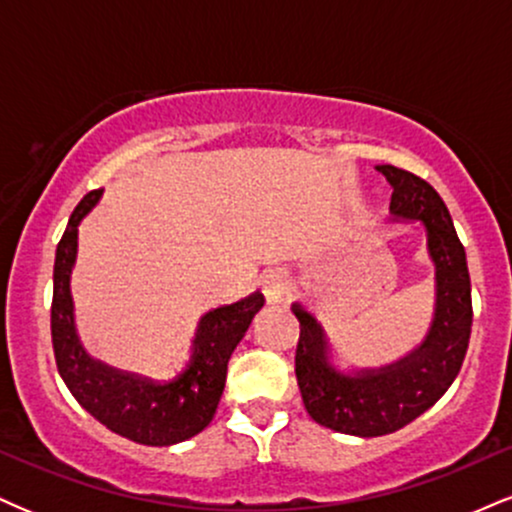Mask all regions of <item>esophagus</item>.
<instances>
[{
  "label": "esophagus",
  "instance_id": "1",
  "mask_svg": "<svg viewBox=\"0 0 512 512\" xmlns=\"http://www.w3.org/2000/svg\"><path fill=\"white\" fill-rule=\"evenodd\" d=\"M264 298H267L269 305H281L291 298V281L283 272H269L264 276Z\"/></svg>",
  "mask_w": 512,
  "mask_h": 512
}]
</instances>
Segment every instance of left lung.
<instances>
[{"instance_id":"1","label":"left lung","mask_w":512,"mask_h":512,"mask_svg":"<svg viewBox=\"0 0 512 512\" xmlns=\"http://www.w3.org/2000/svg\"><path fill=\"white\" fill-rule=\"evenodd\" d=\"M377 171L391 183L393 221H420L434 264L436 303L427 336L408 355L384 367L343 372L331 362L324 326L300 303L295 377L305 410L317 424L350 436L398 432L439 400L463 367L472 331V286L465 248L455 233L441 195L420 176L381 164Z\"/></svg>"}]
</instances>
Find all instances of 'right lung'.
Returning a JSON list of instances; mask_svg holds the SVG:
<instances>
[{
	"mask_svg": "<svg viewBox=\"0 0 512 512\" xmlns=\"http://www.w3.org/2000/svg\"><path fill=\"white\" fill-rule=\"evenodd\" d=\"M104 190H90L73 209L57 245L52 295V346L57 367L71 396L97 422L143 446H174L200 434L212 422L224 393L226 367L264 295L250 293L238 303L209 310L197 324L186 367L169 381L121 372L92 360L80 346L73 322L71 272L78 255V226L100 202Z\"/></svg>",
	"mask_w": 512,
	"mask_h": 512,
	"instance_id": "obj_1",
	"label": "right lung"
}]
</instances>
